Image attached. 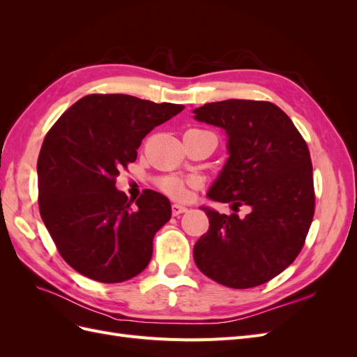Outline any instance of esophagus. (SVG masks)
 <instances>
[{
	"label": "esophagus",
	"instance_id": "esophagus-1",
	"mask_svg": "<svg viewBox=\"0 0 357 357\" xmlns=\"http://www.w3.org/2000/svg\"><path fill=\"white\" fill-rule=\"evenodd\" d=\"M186 211H188V208L185 207V205H180V204H172V205H171V213H172V215H178V214L186 213Z\"/></svg>",
	"mask_w": 357,
	"mask_h": 357
}]
</instances>
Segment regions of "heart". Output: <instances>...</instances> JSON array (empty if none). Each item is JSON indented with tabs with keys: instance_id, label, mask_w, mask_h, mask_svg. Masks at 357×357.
I'll return each mask as SVG.
<instances>
[{
	"instance_id": "1",
	"label": "heart",
	"mask_w": 357,
	"mask_h": 357,
	"mask_svg": "<svg viewBox=\"0 0 357 357\" xmlns=\"http://www.w3.org/2000/svg\"><path fill=\"white\" fill-rule=\"evenodd\" d=\"M158 186L162 192H165L168 197L176 199H188L190 195V189L197 186V181L192 178H180V177H160L158 180Z\"/></svg>"
}]
</instances>
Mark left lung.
<instances>
[{
  "label": "left lung",
  "mask_w": 357,
  "mask_h": 357,
  "mask_svg": "<svg viewBox=\"0 0 357 357\" xmlns=\"http://www.w3.org/2000/svg\"><path fill=\"white\" fill-rule=\"evenodd\" d=\"M193 113L229 138V159L208 197L232 210L252 208L245 218L202 208L210 228L193 247V259L202 274L226 287L264 284L305 244L316 205L308 146L290 117L268 101L226 100Z\"/></svg>",
  "instance_id": "left-lung-1"
}]
</instances>
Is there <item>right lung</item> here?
<instances>
[{"mask_svg": "<svg viewBox=\"0 0 357 357\" xmlns=\"http://www.w3.org/2000/svg\"><path fill=\"white\" fill-rule=\"evenodd\" d=\"M183 109L92 93L49 129L37 162L40 214L63 261L82 275L122 283L149 265L153 236L171 219L169 201L146 189L132 207L116 177L135 162L142 139Z\"/></svg>", "mask_w": 357, "mask_h": 357, "instance_id": "add662e5", "label": "right lung"}]
</instances>
